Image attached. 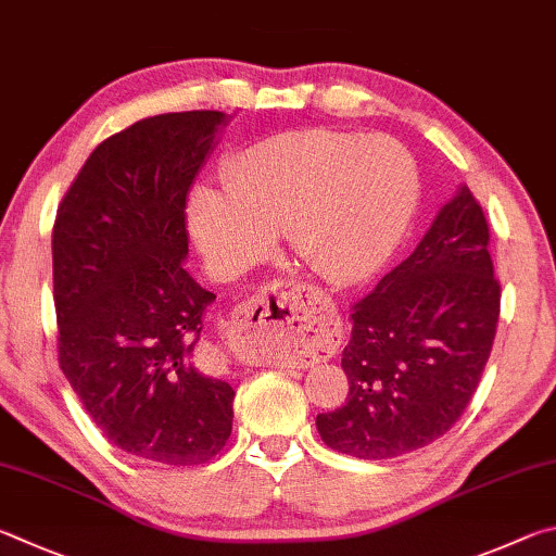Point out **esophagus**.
I'll use <instances>...</instances> for the list:
<instances>
[{"instance_id": "esophagus-1", "label": "esophagus", "mask_w": 556, "mask_h": 556, "mask_svg": "<svg viewBox=\"0 0 556 556\" xmlns=\"http://www.w3.org/2000/svg\"><path fill=\"white\" fill-rule=\"evenodd\" d=\"M325 303L293 280H276L261 288L239 307L227 342L229 352L239 362H256L261 356H283L290 349H307L327 327Z\"/></svg>"}]
</instances>
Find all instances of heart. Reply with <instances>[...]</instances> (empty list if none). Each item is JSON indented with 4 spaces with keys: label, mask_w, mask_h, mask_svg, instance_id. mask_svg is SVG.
<instances>
[{
    "label": "heart",
    "mask_w": 556,
    "mask_h": 556,
    "mask_svg": "<svg viewBox=\"0 0 556 556\" xmlns=\"http://www.w3.org/2000/svg\"><path fill=\"white\" fill-rule=\"evenodd\" d=\"M417 200V170L388 136L337 129L273 134L233 155L224 192L194 190L190 229L210 268L239 276L276 233L332 286H356L383 266Z\"/></svg>",
    "instance_id": "b5f03b06"
}]
</instances>
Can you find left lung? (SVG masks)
I'll return each mask as SVG.
<instances>
[{
    "label": "left lung",
    "instance_id": "left-lung-1",
    "mask_svg": "<svg viewBox=\"0 0 556 556\" xmlns=\"http://www.w3.org/2000/svg\"><path fill=\"white\" fill-rule=\"evenodd\" d=\"M489 243V222L464 185L410 256L352 307L346 403L317 415L329 450L393 459L440 440L464 415L501 315Z\"/></svg>",
    "mask_w": 556,
    "mask_h": 556
}]
</instances>
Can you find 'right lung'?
Wrapping results in <instances>:
<instances>
[{
    "label": "right lung",
    "instance_id": "1",
    "mask_svg": "<svg viewBox=\"0 0 556 556\" xmlns=\"http://www.w3.org/2000/svg\"><path fill=\"white\" fill-rule=\"evenodd\" d=\"M224 122L198 110L126 126L90 153L53 224L58 362L106 440L155 464H204L231 434V386L194 352L217 295L182 266L188 192Z\"/></svg>",
    "mask_w": 556,
    "mask_h": 556
}]
</instances>
